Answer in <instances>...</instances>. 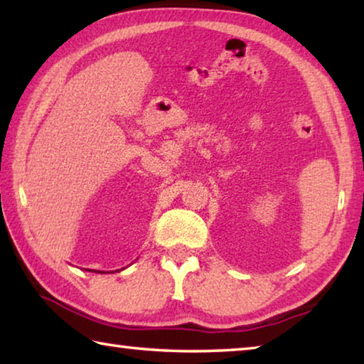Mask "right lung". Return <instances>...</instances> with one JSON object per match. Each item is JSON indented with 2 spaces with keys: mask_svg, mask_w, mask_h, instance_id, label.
Listing matches in <instances>:
<instances>
[{
  "mask_svg": "<svg viewBox=\"0 0 364 364\" xmlns=\"http://www.w3.org/2000/svg\"><path fill=\"white\" fill-rule=\"evenodd\" d=\"M97 273H100V271H97ZM101 273H102V271H101Z\"/></svg>",
  "mask_w": 364,
  "mask_h": 364,
  "instance_id": "1",
  "label": "right lung"
}]
</instances>
